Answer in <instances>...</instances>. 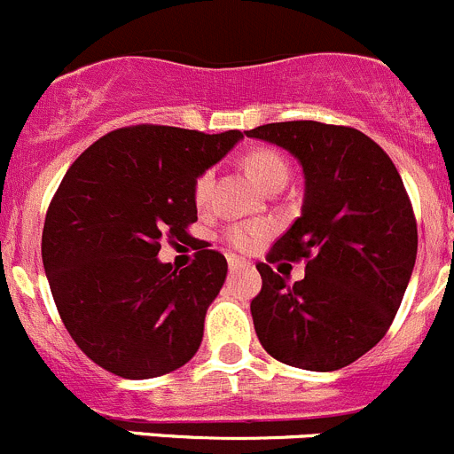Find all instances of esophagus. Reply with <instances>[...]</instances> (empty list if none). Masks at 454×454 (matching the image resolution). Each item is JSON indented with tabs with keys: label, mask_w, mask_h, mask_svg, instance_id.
<instances>
[{
	"label": "esophagus",
	"mask_w": 454,
	"mask_h": 454,
	"mask_svg": "<svg viewBox=\"0 0 454 454\" xmlns=\"http://www.w3.org/2000/svg\"><path fill=\"white\" fill-rule=\"evenodd\" d=\"M227 265H230V270L234 271V270H239L240 265H243V261H240V258H236V256H227Z\"/></svg>",
	"instance_id": "34e87169"
}]
</instances>
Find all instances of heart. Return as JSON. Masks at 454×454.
Listing matches in <instances>:
<instances>
[{
	"mask_svg": "<svg viewBox=\"0 0 454 454\" xmlns=\"http://www.w3.org/2000/svg\"><path fill=\"white\" fill-rule=\"evenodd\" d=\"M243 162L245 167H247L249 174H252L267 192H270L271 187L285 184V180H287L289 176L287 160H285L276 149H270V146H258V149L247 151ZM211 184H214V171L211 169H205L202 174H198L196 180H193V202H196V207H205L207 202H209ZM265 234V223H239L231 224L230 230L224 231V239H227V243L234 249L247 252L254 245L261 243Z\"/></svg>",
	"mask_w": 454,
	"mask_h": 454,
	"instance_id": "1",
	"label": "heart"
}]
</instances>
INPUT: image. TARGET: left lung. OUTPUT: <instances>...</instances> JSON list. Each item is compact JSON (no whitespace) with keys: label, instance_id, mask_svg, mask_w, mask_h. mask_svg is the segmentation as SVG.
<instances>
[{"label":"left lung","instance_id":"left-lung-1","mask_svg":"<svg viewBox=\"0 0 454 454\" xmlns=\"http://www.w3.org/2000/svg\"><path fill=\"white\" fill-rule=\"evenodd\" d=\"M245 133L287 149L305 174L301 215L267 262L305 260L306 278L287 284L258 262V340L292 368H345L386 336L412 274L417 218L403 180L390 155L352 127L294 120Z\"/></svg>","mask_w":454,"mask_h":454}]
</instances>
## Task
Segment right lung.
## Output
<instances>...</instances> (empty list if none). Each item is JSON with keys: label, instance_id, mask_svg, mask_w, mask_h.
I'll return each mask as SVG.
<instances>
[{"label": "right lung", "instance_id": "right-lung-1", "mask_svg": "<svg viewBox=\"0 0 454 454\" xmlns=\"http://www.w3.org/2000/svg\"><path fill=\"white\" fill-rule=\"evenodd\" d=\"M240 131L133 124L93 142L68 167L42 231V261L64 327L93 364L122 379L174 372L198 352L205 314L227 276L198 240L193 262H160L162 240L198 220L193 180Z\"/></svg>", "mask_w": 454, "mask_h": 454}]
</instances>
